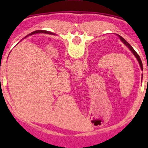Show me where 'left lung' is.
<instances>
[{
  "label": "left lung",
  "mask_w": 148,
  "mask_h": 148,
  "mask_svg": "<svg viewBox=\"0 0 148 148\" xmlns=\"http://www.w3.org/2000/svg\"><path fill=\"white\" fill-rule=\"evenodd\" d=\"M118 36H119V37H120V40H121V41L123 42V43L125 44V45H126L127 47H128L129 49H130V50L131 51H132V53H133L134 55L135 56L136 58H137V60H138V62H139V64H140V68H141V69L143 70V63H142V61H141V60H140V56H138V54L135 51V50H134V49H133V47H132V46H131V45H130V44H129L128 42H127L126 41V40H125V39L123 38V37H121V36H120V35H118ZM142 79H143V78H142Z\"/></svg>",
  "instance_id": "1"
}]
</instances>
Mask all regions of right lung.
I'll list each match as a JSON object with an SVG mask.
<instances>
[{
  "label": "right lung",
  "instance_id": "add662e5",
  "mask_svg": "<svg viewBox=\"0 0 148 148\" xmlns=\"http://www.w3.org/2000/svg\"><path fill=\"white\" fill-rule=\"evenodd\" d=\"M48 33V34H53V33H50V32H48V31H45V30H35V31L33 32V33H31L30 34H29L28 35H33V34H35V33Z\"/></svg>",
  "mask_w": 148,
  "mask_h": 148
}]
</instances>
